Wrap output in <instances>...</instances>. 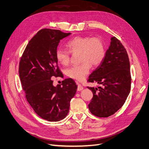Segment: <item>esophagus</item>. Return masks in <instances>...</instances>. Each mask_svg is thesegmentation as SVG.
I'll return each instance as SVG.
<instances>
[{"label": "esophagus", "mask_w": 149, "mask_h": 149, "mask_svg": "<svg viewBox=\"0 0 149 149\" xmlns=\"http://www.w3.org/2000/svg\"><path fill=\"white\" fill-rule=\"evenodd\" d=\"M77 83V84H78V88H77V90H78V91H82L83 88H84V87H83L80 84H79L78 82H76Z\"/></svg>", "instance_id": "obj_1"}]
</instances>
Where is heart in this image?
Segmentation results:
<instances>
[{
	"instance_id": "1",
	"label": "heart",
	"mask_w": 149,
	"mask_h": 149,
	"mask_svg": "<svg viewBox=\"0 0 149 149\" xmlns=\"http://www.w3.org/2000/svg\"><path fill=\"white\" fill-rule=\"evenodd\" d=\"M67 46L68 51L57 49L56 58L62 65H67L70 61V53H79L80 61L82 63L66 70L67 76L78 81L86 78L90 72L91 65L98 66L102 63L106 54L104 41L99 37H76L68 41Z\"/></svg>"
}]
</instances>
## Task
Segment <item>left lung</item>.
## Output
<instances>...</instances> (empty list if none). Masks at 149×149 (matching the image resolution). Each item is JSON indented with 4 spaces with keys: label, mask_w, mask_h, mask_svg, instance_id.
Wrapping results in <instances>:
<instances>
[{
    "label": "left lung",
    "mask_w": 149,
    "mask_h": 149,
    "mask_svg": "<svg viewBox=\"0 0 149 149\" xmlns=\"http://www.w3.org/2000/svg\"><path fill=\"white\" fill-rule=\"evenodd\" d=\"M88 82H97L102 86L87 87L93 92L88 104L92 114L108 117L121 108L131 89L132 77L127 52L116 37L111 45L102 62L89 76Z\"/></svg>",
    "instance_id": "left-lung-1"
}]
</instances>
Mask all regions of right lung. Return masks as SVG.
<instances>
[{"label":"right lung","instance_id":"add662e5","mask_svg":"<svg viewBox=\"0 0 149 149\" xmlns=\"http://www.w3.org/2000/svg\"><path fill=\"white\" fill-rule=\"evenodd\" d=\"M70 34L41 29L29 41L20 59L19 74L27 101L38 116L49 122L60 121L67 116L78 87L71 78L56 87L51 79L61 74L56 58L57 46Z\"/></svg>","mask_w":149,"mask_h":149}]
</instances>
